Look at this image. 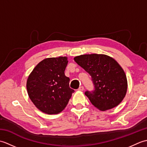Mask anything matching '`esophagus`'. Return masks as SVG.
<instances>
[{
    "label": "esophagus",
    "mask_w": 147,
    "mask_h": 147,
    "mask_svg": "<svg viewBox=\"0 0 147 147\" xmlns=\"http://www.w3.org/2000/svg\"><path fill=\"white\" fill-rule=\"evenodd\" d=\"M78 90H80V91H83V90H84V87L83 86H80L79 88H78Z\"/></svg>",
    "instance_id": "obj_1"
}]
</instances>
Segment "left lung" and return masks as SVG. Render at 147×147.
Instances as JSON below:
<instances>
[{"label": "left lung", "mask_w": 147, "mask_h": 147, "mask_svg": "<svg viewBox=\"0 0 147 147\" xmlns=\"http://www.w3.org/2000/svg\"><path fill=\"white\" fill-rule=\"evenodd\" d=\"M92 78L93 91L85 95L95 107L102 111L120 104L126 95L127 83L125 73L113 58L104 54H85L74 58Z\"/></svg>", "instance_id": "8db88e82"}]
</instances>
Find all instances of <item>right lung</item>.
<instances>
[{"instance_id":"1","label":"right lung","mask_w":147,"mask_h":147,"mask_svg":"<svg viewBox=\"0 0 147 147\" xmlns=\"http://www.w3.org/2000/svg\"><path fill=\"white\" fill-rule=\"evenodd\" d=\"M66 57L47 58L33 69L28 78L26 88L31 100L40 111L56 114L66 107L74 90L65 76Z\"/></svg>"}]
</instances>
